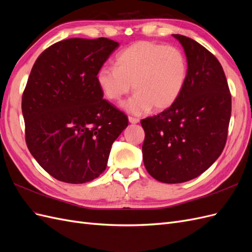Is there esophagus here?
I'll return each mask as SVG.
<instances>
[{"instance_id": "1", "label": "esophagus", "mask_w": 252, "mask_h": 252, "mask_svg": "<svg viewBox=\"0 0 252 252\" xmlns=\"http://www.w3.org/2000/svg\"><path fill=\"white\" fill-rule=\"evenodd\" d=\"M128 120H129V123H131V124H138L139 122H140V120H139V119L132 118V117H129V118H128Z\"/></svg>"}]
</instances>
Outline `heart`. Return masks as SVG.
<instances>
[{"label":"heart","mask_w":252,"mask_h":252,"mask_svg":"<svg viewBox=\"0 0 252 252\" xmlns=\"http://www.w3.org/2000/svg\"><path fill=\"white\" fill-rule=\"evenodd\" d=\"M116 65L98 69L97 86L106 98L117 102L130 93L133 84L136 93L122 107L135 116L152 107L157 111L171 107L187 80V59L174 46L136 42L119 53Z\"/></svg>","instance_id":"1"}]
</instances>
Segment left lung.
Listing matches in <instances>:
<instances>
[{
    "label": "left lung",
    "instance_id": "8db88e82",
    "mask_svg": "<svg viewBox=\"0 0 252 252\" xmlns=\"http://www.w3.org/2000/svg\"><path fill=\"white\" fill-rule=\"evenodd\" d=\"M172 36L187 59L184 89L171 107L141 121L145 168L167 184L199 177L217 161L231 116V94L218 59L190 37Z\"/></svg>",
    "mask_w": 252,
    "mask_h": 252
}]
</instances>
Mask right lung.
Wrapping results in <instances>:
<instances>
[{
    "label": "right lung",
    "mask_w": 252,
    "mask_h": 252,
    "mask_svg": "<svg viewBox=\"0 0 252 252\" xmlns=\"http://www.w3.org/2000/svg\"><path fill=\"white\" fill-rule=\"evenodd\" d=\"M119 45L106 37L61 41L41 53L30 72L22 97L26 144L59 181L96 179L128 126L125 114L103 100L95 79Z\"/></svg>",
    "instance_id": "add662e5"
}]
</instances>
